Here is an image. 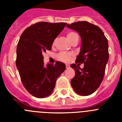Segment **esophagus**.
<instances>
[{"label": "esophagus", "mask_w": 122, "mask_h": 122, "mask_svg": "<svg viewBox=\"0 0 122 122\" xmlns=\"http://www.w3.org/2000/svg\"><path fill=\"white\" fill-rule=\"evenodd\" d=\"M66 69H68V68H70V66H69L68 64H66Z\"/></svg>", "instance_id": "obj_1"}]
</instances>
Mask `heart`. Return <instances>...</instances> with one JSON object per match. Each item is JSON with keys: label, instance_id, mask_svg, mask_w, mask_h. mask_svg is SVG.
Wrapping results in <instances>:
<instances>
[{"label": "heart", "instance_id": "1", "mask_svg": "<svg viewBox=\"0 0 122 122\" xmlns=\"http://www.w3.org/2000/svg\"><path fill=\"white\" fill-rule=\"evenodd\" d=\"M78 35L76 32H69L67 34V38L68 39V40L71 41L73 37H75V36ZM58 58L61 61H64V62H68L70 61V58L71 57V54L70 53H67V52H60L58 56Z\"/></svg>", "mask_w": 122, "mask_h": 122}]
</instances>
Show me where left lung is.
Segmentation results:
<instances>
[{
	"label": "left lung",
	"mask_w": 122,
	"mask_h": 122,
	"mask_svg": "<svg viewBox=\"0 0 122 122\" xmlns=\"http://www.w3.org/2000/svg\"><path fill=\"white\" fill-rule=\"evenodd\" d=\"M66 27L80 34L81 44L75 63H84L82 69L76 64L70 65L75 71L71 86L79 95H90L98 88L103 80L109 58L107 39L100 27L87 21L67 24Z\"/></svg>",
	"instance_id": "left-lung-1"
}]
</instances>
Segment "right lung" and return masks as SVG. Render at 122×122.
I'll return each mask as SVG.
<instances>
[{
	"label": "right lung",
	"instance_id": "obj_1",
	"mask_svg": "<svg viewBox=\"0 0 122 122\" xmlns=\"http://www.w3.org/2000/svg\"><path fill=\"white\" fill-rule=\"evenodd\" d=\"M66 24L40 22L29 27L20 36L17 46V68L24 86L36 98L51 95L56 80L66 70L61 61L45 65L42 55L51 51L54 39Z\"/></svg>",
	"mask_w": 122,
	"mask_h": 122
}]
</instances>
